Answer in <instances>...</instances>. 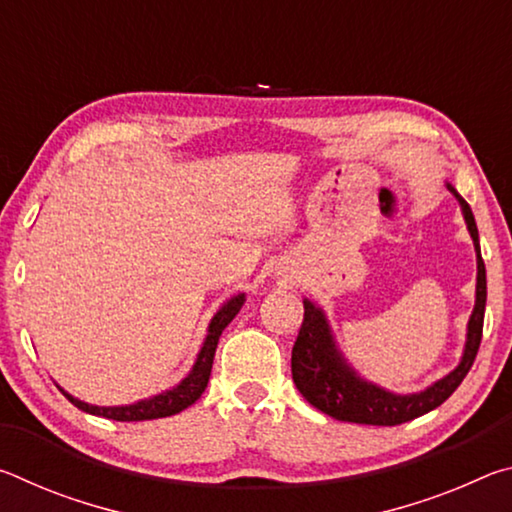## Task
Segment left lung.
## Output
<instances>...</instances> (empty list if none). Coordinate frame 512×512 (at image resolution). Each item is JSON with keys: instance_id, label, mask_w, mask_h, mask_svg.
Wrapping results in <instances>:
<instances>
[{"instance_id": "8db88e82", "label": "left lung", "mask_w": 512, "mask_h": 512, "mask_svg": "<svg viewBox=\"0 0 512 512\" xmlns=\"http://www.w3.org/2000/svg\"><path fill=\"white\" fill-rule=\"evenodd\" d=\"M447 189L454 194L458 205H461L467 232H470L476 253V296L470 320H467L461 361L445 377L433 381L431 386L422 388V391H388V388L359 375L357 368L345 359L339 343H336L325 309L316 305L314 300L305 298L302 300L305 318H302V327L291 352V375L302 397L311 406H316L318 411L327 413L329 418L341 422L375 424V427H395V424L420 418V415L443 404L461 386L467 372H470L481 345L488 287H485V266L481 259L479 230H476L474 214L452 183H447Z\"/></svg>"}]
</instances>
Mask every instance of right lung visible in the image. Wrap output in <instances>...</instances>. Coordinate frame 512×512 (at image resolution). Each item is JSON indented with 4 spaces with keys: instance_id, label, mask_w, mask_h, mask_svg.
Wrapping results in <instances>:
<instances>
[{
    "instance_id": "obj_1",
    "label": "right lung",
    "mask_w": 512,
    "mask_h": 512,
    "mask_svg": "<svg viewBox=\"0 0 512 512\" xmlns=\"http://www.w3.org/2000/svg\"><path fill=\"white\" fill-rule=\"evenodd\" d=\"M244 302H246V293H237V296H230L219 309H216V314L212 316L210 325H207L205 341L201 345V350H198V354H196L192 370H189L176 386L169 388V391H162L158 395L146 397V400L133 402V404L97 406V404H88V402L79 400V397L69 395L65 388H60V386L58 388L63 391L67 400L74 406H79L81 411L90 413V415H101V418L117 420V422H140V420L169 418V415L185 411L187 406H192L207 388V381H210V372H212V363H214V352H216V345H219V336L223 329L232 323V318L239 314L241 307H244Z\"/></svg>"
}]
</instances>
